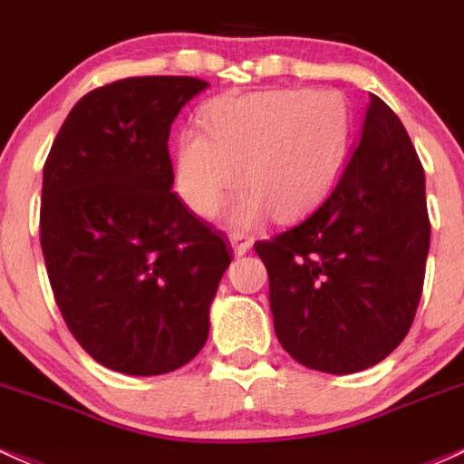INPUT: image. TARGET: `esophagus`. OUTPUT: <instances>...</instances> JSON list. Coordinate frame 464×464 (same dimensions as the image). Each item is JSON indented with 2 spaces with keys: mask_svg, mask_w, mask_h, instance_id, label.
<instances>
[{
  "mask_svg": "<svg viewBox=\"0 0 464 464\" xmlns=\"http://www.w3.org/2000/svg\"><path fill=\"white\" fill-rule=\"evenodd\" d=\"M231 246H233V253H236V256H244V253H248V248L253 246V242L248 240L246 236H242V233H233Z\"/></svg>",
  "mask_w": 464,
  "mask_h": 464,
  "instance_id": "34e87169",
  "label": "esophagus"
}]
</instances>
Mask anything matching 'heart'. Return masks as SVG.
<instances>
[{
    "label": "heart",
    "mask_w": 464,
    "mask_h": 464,
    "mask_svg": "<svg viewBox=\"0 0 464 464\" xmlns=\"http://www.w3.org/2000/svg\"><path fill=\"white\" fill-rule=\"evenodd\" d=\"M200 121L205 131L178 139L176 191L196 216L213 218L240 169L246 191L233 208L237 227H253L266 211L275 220L310 211L337 180L353 136V111L339 90L220 96Z\"/></svg>",
    "instance_id": "obj_1"
}]
</instances>
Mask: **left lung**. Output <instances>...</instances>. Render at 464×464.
Wrapping results in <instances>:
<instances>
[{
	"label": "left lung",
	"instance_id": "left-lung-1",
	"mask_svg": "<svg viewBox=\"0 0 464 464\" xmlns=\"http://www.w3.org/2000/svg\"><path fill=\"white\" fill-rule=\"evenodd\" d=\"M256 251L275 334L306 368L361 372L405 339L430 253L425 171L379 96H370L361 139L324 205Z\"/></svg>",
	"mask_w": 464,
	"mask_h": 464
}]
</instances>
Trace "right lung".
I'll list each match as a JSON object with an SVG mask.
<instances>
[{"label":"right lung","mask_w":464,"mask_h":464,"mask_svg":"<svg viewBox=\"0 0 464 464\" xmlns=\"http://www.w3.org/2000/svg\"><path fill=\"white\" fill-rule=\"evenodd\" d=\"M205 88L193 76H130L92 90L45 158L50 286L81 348L114 372H174L208 337L231 251L171 191L167 147L178 111Z\"/></svg>","instance_id":"obj_1"}]
</instances>
